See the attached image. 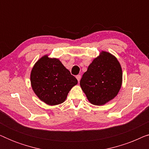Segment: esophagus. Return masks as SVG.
Masks as SVG:
<instances>
[{"mask_svg": "<svg viewBox=\"0 0 149 149\" xmlns=\"http://www.w3.org/2000/svg\"><path fill=\"white\" fill-rule=\"evenodd\" d=\"M76 78H77V80H78V82H79V81H80V80H81V75H79V74L77 75V76H76Z\"/></svg>", "mask_w": 149, "mask_h": 149, "instance_id": "obj_1", "label": "esophagus"}]
</instances>
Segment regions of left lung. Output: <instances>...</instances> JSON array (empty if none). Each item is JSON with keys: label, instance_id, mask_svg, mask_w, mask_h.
<instances>
[{"label": "left lung", "instance_id": "8db88e82", "mask_svg": "<svg viewBox=\"0 0 149 149\" xmlns=\"http://www.w3.org/2000/svg\"><path fill=\"white\" fill-rule=\"evenodd\" d=\"M83 74L80 85L92 104L100 106L117 95L122 83V70L117 58L102 52Z\"/></svg>", "mask_w": 149, "mask_h": 149}]
</instances>
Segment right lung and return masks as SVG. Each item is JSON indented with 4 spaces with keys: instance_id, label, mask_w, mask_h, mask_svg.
Listing matches in <instances>:
<instances>
[{
    "instance_id": "right-lung-1",
    "label": "right lung",
    "mask_w": 149,
    "mask_h": 149,
    "mask_svg": "<svg viewBox=\"0 0 149 149\" xmlns=\"http://www.w3.org/2000/svg\"><path fill=\"white\" fill-rule=\"evenodd\" d=\"M32 87L40 100L49 105L64 102L78 81L58 59L45 56L34 64L30 74Z\"/></svg>"
}]
</instances>
